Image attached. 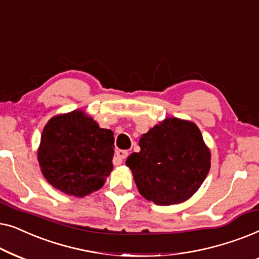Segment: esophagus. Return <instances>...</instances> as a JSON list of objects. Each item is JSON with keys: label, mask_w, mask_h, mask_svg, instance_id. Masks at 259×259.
Here are the masks:
<instances>
[{"label": "esophagus", "mask_w": 259, "mask_h": 259, "mask_svg": "<svg viewBox=\"0 0 259 259\" xmlns=\"http://www.w3.org/2000/svg\"><path fill=\"white\" fill-rule=\"evenodd\" d=\"M127 155H128V152L127 151H123V150H118L115 152V157H116V160L119 162H122L125 159L127 158Z\"/></svg>", "instance_id": "obj_1"}]
</instances>
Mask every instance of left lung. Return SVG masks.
<instances>
[{"label": "left lung", "instance_id": "obj_1", "mask_svg": "<svg viewBox=\"0 0 259 259\" xmlns=\"http://www.w3.org/2000/svg\"><path fill=\"white\" fill-rule=\"evenodd\" d=\"M140 152L127 158L141 196L157 205L183 203L207 177L211 153L196 123L167 118L139 140Z\"/></svg>", "mask_w": 259, "mask_h": 259}]
</instances>
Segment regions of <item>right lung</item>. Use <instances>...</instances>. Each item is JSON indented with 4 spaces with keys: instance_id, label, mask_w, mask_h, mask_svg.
I'll return each instance as SVG.
<instances>
[{
    "instance_id": "right-lung-1",
    "label": "right lung",
    "mask_w": 259,
    "mask_h": 259,
    "mask_svg": "<svg viewBox=\"0 0 259 259\" xmlns=\"http://www.w3.org/2000/svg\"><path fill=\"white\" fill-rule=\"evenodd\" d=\"M114 137L82 111L53 118L37 150L42 175L56 190L84 197L104 186L113 169Z\"/></svg>"
}]
</instances>
